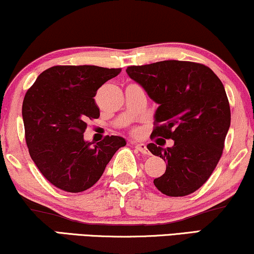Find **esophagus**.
<instances>
[{"label": "esophagus", "instance_id": "34e87169", "mask_svg": "<svg viewBox=\"0 0 254 254\" xmlns=\"http://www.w3.org/2000/svg\"><path fill=\"white\" fill-rule=\"evenodd\" d=\"M134 147H136V149L139 151V152H142V153H144V155H150V152H149V150L146 149V145L144 143H137V144H134Z\"/></svg>", "mask_w": 254, "mask_h": 254}]
</instances>
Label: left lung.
Returning a JSON list of instances; mask_svg holds the SVG:
<instances>
[{"label": "left lung", "mask_w": 254, "mask_h": 254, "mask_svg": "<svg viewBox=\"0 0 254 254\" xmlns=\"http://www.w3.org/2000/svg\"><path fill=\"white\" fill-rule=\"evenodd\" d=\"M131 79L159 105L151 137L172 139L171 147L147 144V149L166 162L164 175L153 184L170 197L198 190L219 162L231 124L225 89L204 64L162 61L127 69Z\"/></svg>", "instance_id": "1"}]
</instances>
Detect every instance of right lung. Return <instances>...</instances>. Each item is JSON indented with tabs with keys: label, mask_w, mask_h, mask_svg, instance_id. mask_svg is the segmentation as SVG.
Masks as SVG:
<instances>
[{
	"label": "right lung",
	"mask_w": 254,
	"mask_h": 254,
	"mask_svg": "<svg viewBox=\"0 0 254 254\" xmlns=\"http://www.w3.org/2000/svg\"><path fill=\"white\" fill-rule=\"evenodd\" d=\"M121 71L96 65L51 66L25 94L22 117L29 153L42 175L61 190H88L127 144L123 137L107 136L92 145L83 136L86 122L99 117L96 92Z\"/></svg>",
	"instance_id": "obj_1"
}]
</instances>
